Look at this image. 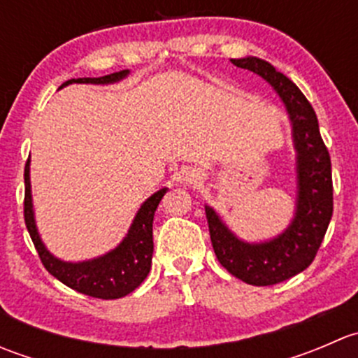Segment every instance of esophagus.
<instances>
[{
    "instance_id": "1",
    "label": "esophagus",
    "mask_w": 358,
    "mask_h": 358,
    "mask_svg": "<svg viewBox=\"0 0 358 358\" xmlns=\"http://www.w3.org/2000/svg\"><path fill=\"white\" fill-rule=\"evenodd\" d=\"M199 180H201V175L199 171H196V169H187V171H183L182 175H180V182L185 183V185H196Z\"/></svg>"
}]
</instances>
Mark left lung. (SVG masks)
<instances>
[{
  "label": "left lung",
  "mask_w": 358,
  "mask_h": 358,
  "mask_svg": "<svg viewBox=\"0 0 358 358\" xmlns=\"http://www.w3.org/2000/svg\"><path fill=\"white\" fill-rule=\"evenodd\" d=\"M234 66L265 79L289 115L296 150V208L289 227L273 239L248 243L206 208L209 236L222 266L251 286H273L303 272L315 258L333 216L331 157L319 131L313 107L289 78L258 57L232 59Z\"/></svg>",
  "instance_id": "left-lung-1"
}]
</instances>
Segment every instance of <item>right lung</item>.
Here are the masks:
<instances>
[{
    "label": "right lung",
    "mask_w": 358,
    "mask_h": 358,
    "mask_svg": "<svg viewBox=\"0 0 358 358\" xmlns=\"http://www.w3.org/2000/svg\"><path fill=\"white\" fill-rule=\"evenodd\" d=\"M129 71L114 72V74L102 76V78H78L69 79L64 86L72 85V83H85V85H114L124 79ZM31 159H27L24 171L25 180V199H24V218L25 227L29 230L32 243H34L36 251H38L41 263L45 268L52 273L55 279L66 284L71 289L88 294L92 298L100 299H117L122 296L129 294L145 280L149 275L150 265H152V252H154V239H152V223L154 213H156L159 202H161L168 189L157 190L156 194L149 197L140 209L136 211L131 225H129L128 234L124 239L114 249L102 256H96L93 259H85V262H64L57 258L46 249L43 244L41 236L38 232L34 218V209H32V194H31Z\"/></svg>",
    "instance_id": "right-lung-1"
}]
</instances>
